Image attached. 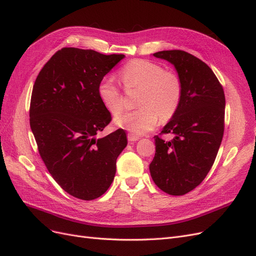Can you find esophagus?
Listing matches in <instances>:
<instances>
[{
	"mask_svg": "<svg viewBox=\"0 0 256 256\" xmlns=\"http://www.w3.org/2000/svg\"><path fill=\"white\" fill-rule=\"evenodd\" d=\"M138 136H134V134H128V141H130V142H136V141H138Z\"/></svg>",
	"mask_w": 256,
	"mask_h": 256,
	"instance_id": "obj_1",
	"label": "esophagus"
}]
</instances>
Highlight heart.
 Segmentation results:
<instances>
[{"instance_id":"b5f03b06","label":"heart","mask_w":256,"mask_h":256,"mask_svg":"<svg viewBox=\"0 0 256 256\" xmlns=\"http://www.w3.org/2000/svg\"><path fill=\"white\" fill-rule=\"evenodd\" d=\"M120 80L126 90H140L136 110L115 118V124L132 134H144L162 122L171 120L180 106L182 85L178 76L166 72L159 64L146 60H134L122 67ZM98 97L112 115L122 110V92L114 82L106 78L98 84Z\"/></svg>"}]
</instances>
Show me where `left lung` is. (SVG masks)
Returning a JSON list of instances; mask_svg holds the SVG:
<instances>
[{"mask_svg":"<svg viewBox=\"0 0 256 256\" xmlns=\"http://www.w3.org/2000/svg\"><path fill=\"white\" fill-rule=\"evenodd\" d=\"M174 65L182 85L180 106L160 134L150 164L154 182L171 196H182L203 182L214 164L224 131L226 96L216 74L203 60L182 50L154 53Z\"/></svg>","mask_w":256,"mask_h":256,"instance_id":"1","label":"left lung"}]
</instances>
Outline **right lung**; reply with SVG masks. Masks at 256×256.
I'll return each instance as SVG.
<instances>
[{"mask_svg":"<svg viewBox=\"0 0 256 256\" xmlns=\"http://www.w3.org/2000/svg\"><path fill=\"white\" fill-rule=\"evenodd\" d=\"M124 58L63 48L34 83L30 125L38 152L54 180L76 198L95 200L109 189L116 159L127 146L122 129L96 138L112 120L98 97V84Z\"/></svg>","mask_w":256,"mask_h":256,"instance_id":"1","label":"right lung"}]
</instances>
